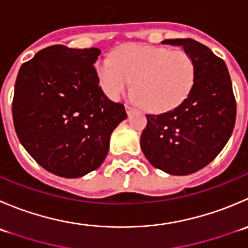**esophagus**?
<instances>
[{"instance_id":"esophagus-1","label":"esophagus","mask_w":248,"mask_h":248,"mask_svg":"<svg viewBox=\"0 0 248 248\" xmlns=\"http://www.w3.org/2000/svg\"><path fill=\"white\" fill-rule=\"evenodd\" d=\"M124 108H126V112H127V115H131L132 112H133L134 110H136V109H134V108H132L131 105H128V104L124 105Z\"/></svg>"}]
</instances>
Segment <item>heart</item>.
Returning <instances> with one entry per match:
<instances>
[{
    "label": "heart",
    "mask_w": 248,
    "mask_h": 248,
    "mask_svg": "<svg viewBox=\"0 0 248 248\" xmlns=\"http://www.w3.org/2000/svg\"><path fill=\"white\" fill-rule=\"evenodd\" d=\"M95 75L103 92L117 100L132 87L134 99L153 112L179 107L193 91L196 65L184 50L143 43H126L111 58L95 63Z\"/></svg>",
    "instance_id": "heart-1"
}]
</instances>
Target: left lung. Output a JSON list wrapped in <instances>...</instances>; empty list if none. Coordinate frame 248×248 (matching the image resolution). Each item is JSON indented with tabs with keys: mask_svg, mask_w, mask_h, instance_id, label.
Returning a JSON list of instances; mask_svg holds the SVG:
<instances>
[{
	"mask_svg": "<svg viewBox=\"0 0 248 248\" xmlns=\"http://www.w3.org/2000/svg\"><path fill=\"white\" fill-rule=\"evenodd\" d=\"M182 46L195 62L196 80L189 97L175 109L146 115L140 148L154 167L186 175L207 166L229 140L236 119L232 85L224 60L191 38L163 40Z\"/></svg>",
	"mask_w": 248,
	"mask_h": 248,
	"instance_id": "obj_1",
	"label": "left lung"
}]
</instances>
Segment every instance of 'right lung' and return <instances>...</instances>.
Returning <instances> with one entry per match:
<instances>
[{
    "mask_svg": "<svg viewBox=\"0 0 248 248\" xmlns=\"http://www.w3.org/2000/svg\"><path fill=\"white\" fill-rule=\"evenodd\" d=\"M98 48L54 45L36 53L16 76L12 114L16 136L48 172L78 178L97 170L124 107L104 94L95 75Z\"/></svg>",
    "mask_w": 248,
    "mask_h": 248,
    "instance_id": "1",
    "label": "right lung"
}]
</instances>
